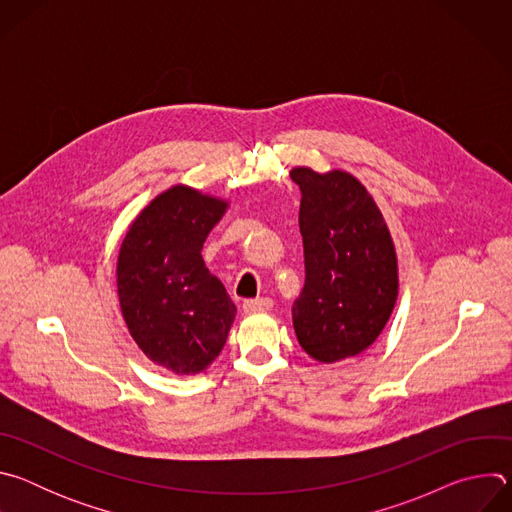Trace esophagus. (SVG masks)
Returning a JSON list of instances; mask_svg holds the SVG:
<instances>
[{
	"label": "esophagus",
	"instance_id": "1",
	"mask_svg": "<svg viewBox=\"0 0 512 512\" xmlns=\"http://www.w3.org/2000/svg\"><path fill=\"white\" fill-rule=\"evenodd\" d=\"M273 308V300L271 298H257V300H245L243 302V310L247 314H253V312H267Z\"/></svg>",
	"mask_w": 512,
	"mask_h": 512
}]
</instances>
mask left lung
I'll use <instances>...</instances> for the list:
<instances>
[{
  "mask_svg": "<svg viewBox=\"0 0 512 512\" xmlns=\"http://www.w3.org/2000/svg\"><path fill=\"white\" fill-rule=\"evenodd\" d=\"M302 190L300 233L306 283L296 300L300 346L320 362L367 350L397 300V257L383 214L354 176L291 170Z\"/></svg>",
  "mask_w": 512,
  "mask_h": 512,
  "instance_id": "8db88e82",
  "label": "left lung"
}]
</instances>
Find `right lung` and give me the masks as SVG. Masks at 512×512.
I'll use <instances>...</instances> for the list:
<instances>
[{"instance_id": "right-lung-1", "label": "right lung", "mask_w": 512, "mask_h": 512, "mask_svg": "<svg viewBox=\"0 0 512 512\" xmlns=\"http://www.w3.org/2000/svg\"><path fill=\"white\" fill-rule=\"evenodd\" d=\"M225 210L223 200L174 186L141 210L119 251L117 291L129 334L178 375L208 367L237 314L200 255Z\"/></svg>"}]
</instances>
